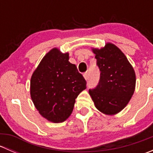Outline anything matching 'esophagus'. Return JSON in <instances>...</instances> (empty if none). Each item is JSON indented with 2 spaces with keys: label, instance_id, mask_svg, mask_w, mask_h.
<instances>
[{
  "label": "esophagus",
  "instance_id": "34e87169",
  "mask_svg": "<svg viewBox=\"0 0 153 153\" xmlns=\"http://www.w3.org/2000/svg\"><path fill=\"white\" fill-rule=\"evenodd\" d=\"M84 78H85L86 80H88V78H89V77H88V73H87V72H85V73L84 74Z\"/></svg>",
  "mask_w": 153,
  "mask_h": 153
}]
</instances>
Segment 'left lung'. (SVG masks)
Masks as SVG:
<instances>
[{
	"label": "left lung",
	"mask_w": 153,
	"mask_h": 153,
	"mask_svg": "<svg viewBox=\"0 0 153 153\" xmlns=\"http://www.w3.org/2000/svg\"><path fill=\"white\" fill-rule=\"evenodd\" d=\"M100 70L98 85L89 92L95 107L106 115H114L126 106L135 86V73L124 54L114 44L93 49Z\"/></svg>",
	"instance_id": "obj_1"
}]
</instances>
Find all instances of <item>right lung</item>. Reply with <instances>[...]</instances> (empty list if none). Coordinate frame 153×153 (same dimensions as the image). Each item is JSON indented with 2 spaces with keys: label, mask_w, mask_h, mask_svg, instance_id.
Segmentation results:
<instances>
[{
  "label": "right lung",
  "mask_w": 153,
  "mask_h": 153,
  "mask_svg": "<svg viewBox=\"0 0 153 153\" xmlns=\"http://www.w3.org/2000/svg\"><path fill=\"white\" fill-rule=\"evenodd\" d=\"M86 81L69 54L54 48L44 57L30 81L32 101L48 121L63 122L72 113L75 98L86 88Z\"/></svg>",
  "instance_id": "add662e5"
}]
</instances>
